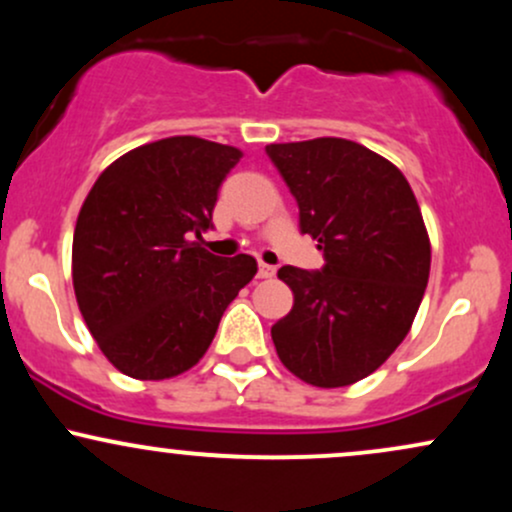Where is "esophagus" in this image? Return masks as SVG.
Masks as SVG:
<instances>
[{"mask_svg": "<svg viewBox=\"0 0 512 512\" xmlns=\"http://www.w3.org/2000/svg\"><path fill=\"white\" fill-rule=\"evenodd\" d=\"M274 274H276V269L272 267V264H264V262L257 264V276H260V279H272Z\"/></svg>", "mask_w": 512, "mask_h": 512, "instance_id": "34e87169", "label": "esophagus"}]
</instances>
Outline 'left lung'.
<instances>
[{"label":"left lung","instance_id":"left-lung-1","mask_svg":"<svg viewBox=\"0 0 512 512\" xmlns=\"http://www.w3.org/2000/svg\"><path fill=\"white\" fill-rule=\"evenodd\" d=\"M325 252L322 272L286 264L291 313L272 327L281 363L315 387L354 385L404 342L431 272V240L402 170L349 139L269 144Z\"/></svg>","mask_w":512,"mask_h":512}]
</instances>
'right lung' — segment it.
Instances as JSON below:
<instances>
[{"label": "right lung", "mask_w": 512, "mask_h": 512, "mask_svg": "<svg viewBox=\"0 0 512 512\" xmlns=\"http://www.w3.org/2000/svg\"><path fill=\"white\" fill-rule=\"evenodd\" d=\"M236 146L168 137L98 175L74 228L72 281L88 332L120 373L166 380L197 366L223 310L257 274L250 255L216 257L202 231Z\"/></svg>", "instance_id": "obj_1"}]
</instances>
